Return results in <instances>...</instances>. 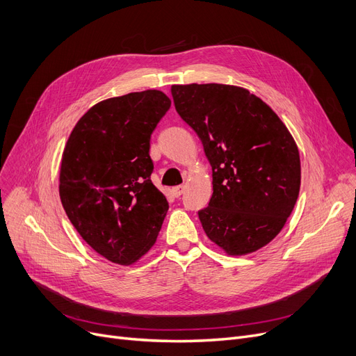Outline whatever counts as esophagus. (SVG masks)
<instances>
[{"label":"esophagus","mask_w":356,"mask_h":356,"mask_svg":"<svg viewBox=\"0 0 356 356\" xmlns=\"http://www.w3.org/2000/svg\"><path fill=\"white\" fill-rule=\"evenodd\" d=\"M172 192H173V195H175L176 197H179V196H181V193L184 192V186H181V184H180V186H176V188H173Z\"/></svg>","instance_id":"1"}]
</instances>
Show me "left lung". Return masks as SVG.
Returning a JSON list of instances; mask_svg holds the SVG:
<instances>
[{"label":"left lung","mask_w":356,"mask_h":356,"mask_svg":"<svg viewBox=\"0 0 356 356\" xmlns=\"http://www.w3.org/2000/svg\"><path fill=\"white\" fill-rule=\"evenodd\" d=\"M172 95L212 165L213 195L197 212L203 231L229 255L263 248L283 229L300 191V156L287 127L239 86L173 85Z\"/></svg>","instance_id":"8db88e82"}]
</instances>
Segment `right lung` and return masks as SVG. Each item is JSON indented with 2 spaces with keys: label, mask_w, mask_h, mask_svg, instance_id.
<instances>
[{
  "label": "right lung",
  "mask_w": 356,
  "mask_h": 356,
  "mask_svg": "<svg viewBox=\"0 0 356 356\" xmlns=\"http://www.w3.org/2000/svg\"><path fill=\"white\" fill-rule=\"evenodd\" d=\"M172 101L148 89L93 105L66 143L59 193L86 244L115 264L154 245L168 209L153 184L149 138Z\"/></svg>",
  "instance_id": "add662e5"
}]
</instances>
